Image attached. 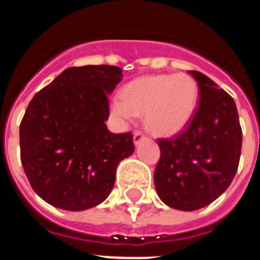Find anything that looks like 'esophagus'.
Wrapping results in <instances>:
<instances>
[{
  "instance_id": "obj_1",
  "label": "esophagus",
  "mask_w": 260,
  "mask_h": 260,
  "mask_svg": "<svg viewBox=\"0 0 260 260\" xmlns=\"http://www.w3.org/2000/svg\"><path fill=\"white\" fill-rule=\"evenodd\" d=\"M146 139V135L143 134V132H140V131H136L134 134V144L135 146H138L139 143L142 142V140H144Z\"/></svg>"
}]
</instances>
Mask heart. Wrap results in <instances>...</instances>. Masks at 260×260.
Returning <instances> with one entry per match:
<instances>
[{
	"label": "heart",
	"mask_w": 260,
	"mask_h": 260,
	"mask_svg": "<svg viewBox=\"0 0 260 260\" xmlns=\"http://www.w3.org/2000/svg\"><path fill=\"white\" fill-rule=\"evenodd\" d=\"M198 85L190 75H147L129 82L121 100L112 102V112L121 122L144 113L147 128L155 134L173 135L190 121L197 108Z\"/></svg>",
	"instance_id": "heart-1"
}]
</instances>
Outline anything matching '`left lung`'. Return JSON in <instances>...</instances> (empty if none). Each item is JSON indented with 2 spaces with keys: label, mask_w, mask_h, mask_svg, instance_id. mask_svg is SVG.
I'll list each match as a JSON object with an SVG mask.
<instances>
[{
  "label": "left lung",
  "mask_w": 260,
  "mask_h": 260,
  "mask_svg": "<svg viewBox=\"0 0 260 260\" xmlns=\"http://www.w3.org/2000/svg\"><path fill=\"white\" fill-rule=\"evenodd\" d=\"M198 83L200 106L185 131L159 139L154 174L159 198L178 210L201 209L221 196L238 171L242 128L234 98L200 71H189Z\"/></svg>",
  "instance_id": "obj_1"
}]
</instances>
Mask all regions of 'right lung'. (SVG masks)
<instances>
[{"mask_svg":"<svg viewBox=\"0 0 260 260\" xmlns=\"http://www.w3.org/2000/svg\"><path fill=\"white\" fill-rule=\"evenodd\" d=\"M120 67H69L35 94L20 124L21 163L32 189L59 209L86 210L105 201L116 169L135 151L132 134H112L108 95Z\"/></svg>","mask_w":260,"mask_h":260,"instance_id":"right-lung-1","label":"right lung"}]
</instances>
